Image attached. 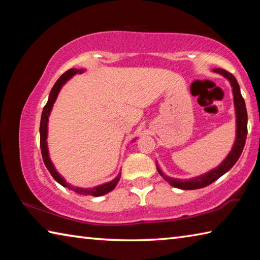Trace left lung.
I'll return each mask as SVG.
<instances>
[{
  "label": "left lung",
  "mask_w": 260,
  "mask_h": 260,
  "mask_svg": "<svg viewBox=\"0 0 260 260\" xmlns=\"http://www.w3.org/2000/svg\"><path fill=\"white\" fill-rule=\"evenodd\" d=\"M214 72L220 73L221 76L227 78L233 87V95H234V105H235V113H236V140L231 152L228 153V156L225 158V160H223L218 167L211 170L208 173L200 175V177H196L189 180L173 179L165 175L159 170V167L157 166L158 172H159L161 177L164 178L166 181L171 184V186L179 189H183V190H191V189L203 188L214 182L215 180H218L221 175L228 172V171L235 165V162L240 158L242 151H243V148L245 144L246 134H248V114H246L244 100L241 95L239 82H237L235 77L233 76L232 73L227 72L226 70L214 69Z\"/></svg>",
  "instance_id": "8db88e82"
}]
</instances>
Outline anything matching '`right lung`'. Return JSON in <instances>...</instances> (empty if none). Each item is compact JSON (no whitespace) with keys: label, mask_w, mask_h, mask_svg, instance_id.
Returning a JSON list of instances; mask_svg holds the SVG:
<instances>
[{"label":"right lung","mask_w":260,"mask_h":260,"mask_svg":"<svg viewBox=\"0 0 260 260\" xmlns=\"http://www.w3.org/2000/svg\"><path fill=\"white\" fill-rule=\"evenodd\" d=\"M82 72H83V70L70 69L64 74H61L58 80L56 81L54 87H52V89H51L50 94H49V99H48V102L45 105V108H43L42 116H41V122H40V148H41V153H42L43 161H45V165H46V167L48 169V171H49V172H50V174L52 175V178H54L57 182L60 183L63 187L69 188L70 190H73V191H76L77 193H80V195L99 197V196L105 195V193H108V192H110L111 190H113L114 187L117 186L118 181H119L120 174L118 175L116 179H113L112 181L107 182V183H104V184H101V186L94 187V188L83 189V188H79V187H73V186H71V184L67 183V181H65V180L63 179V177H61V175L56 171V169L54 167V165H52V162H51L50 158H49V152H48V146H47L48 119H49V114H50V111H51V109H52V105H54L55 101L57 99V95H58L61 86H63L64 83L69 80V79H71L74 76V74L82 73Z\"/></svg>","instance_id":"obj_1"}]
</instances>
